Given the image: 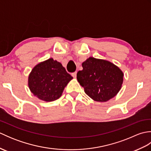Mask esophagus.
<instances>
[{"label": "esophagus", "instance_id": "1", "mask_svg": "<svg viewBox=\"0 0 151 151\" xmlns=\"http://www.w3.org/2000/svg\"><path fill=\"white\" fill-rule=\"evenodd\" d=\"M76 73H77V72L75 71V72H74V73H73L71 74V75L73 76V77H74V78H76Z\"/></svg>", "mask_w": 151, "mask_h": 151}]
</instances>
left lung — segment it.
Wrapping results in <instances>:
<instances>
[{"label": "left lung", "mask_w": 151, "mask_h": 151, "mask_svg": "<svg viewBox=\"0 0 151 151\" xmlns=\"http://www.w3.org/2000/svg\"><path fill=\"white\" fill-rule=\"evenodd\" d=\"M83 69L76 75L78 82L89 97L106 102L117 95L123 82V73L106 60L90 57L82 63Z\"/></svg>", "instance_id": "obj_1"}]
</instances>
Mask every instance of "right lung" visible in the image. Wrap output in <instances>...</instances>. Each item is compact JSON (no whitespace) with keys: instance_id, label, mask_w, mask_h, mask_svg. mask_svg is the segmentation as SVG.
<instances>
[{"instance_id":"add662e5","label":"right lung","mask_w":151,"mask_h":151,"mask_svg":"<svg viewBox=\"0 0 151 151\" xmlns=\"http://www.w3.org/2000/svg\"><path fill=\"white\" fill-rule=\"evenodd\" d=\"M73 76L60 62L50 58L34 67L28 77L31 92L41 100L56 101Z\"/></svg>"}]
</instances>
